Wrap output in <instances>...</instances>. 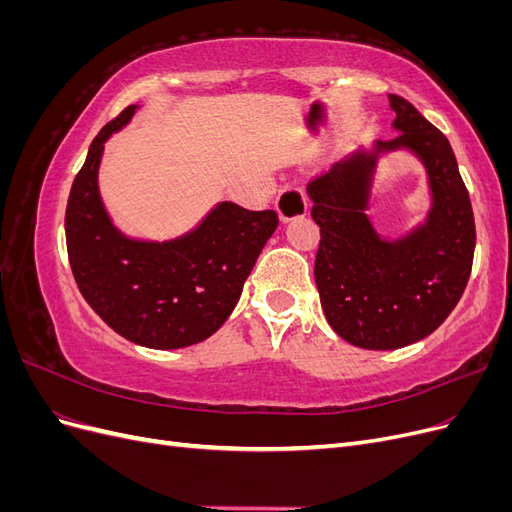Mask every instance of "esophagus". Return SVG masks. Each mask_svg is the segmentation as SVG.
<instances>
[{"label": "esophagus", "mask_w": 512, "mask_h": 512, "mask_svg": "<svg viewBox=\"0 0 512 512\" xmlns=\"http://www.w3.org/2000/svg\"><path fill=\"white\" fill-rule=\"evenodd\" d=\"M275 211H277V215H280L282 224L305 218V215H307V196L299 188H288L280 196H277Z\"/></svg>", "instance_id": "34e87169"}]
</instances>
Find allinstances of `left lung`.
I'll use <instances>...</instances> for the list:
<instances>
[{
	"label": "left lung",
	"mask_w": 512,
	"mask_h": 512,
	"mask_svg": "<svg viewBox=\"0 0 512 512\" xmlns=\"http://www.w3.org/2000/svg\"><path fill=\"white\" fill-rule=\"evenodd\" d=\"M397 132L356 147L307 185L320 226L314 277L322 312L348 344L395 350L436 331L470 280L474 215L448 138L416 108L389 96ZM408 152L426 170L430 207L406 233L382 236L370 220L379 162Z\"/></svg>",
	"instance_id": "1"
}]
</instances>
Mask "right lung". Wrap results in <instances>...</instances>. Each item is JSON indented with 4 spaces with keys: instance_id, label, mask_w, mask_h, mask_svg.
Returning <instances> with one entry per match:
<instances>
[{
    "instance_id": "right-lung-1",
    "label": "right lung",
    "mask_w": 512,
    "mask_h": 512,
    "mask_svg": "<svg viewBox=\"0 0 512 512\" xmlns=\"http://www.w3.org/2000/svg\"><path fill=\"white\" fill-rule=\"evenodd\" d=\"M138 108L106 123L72 183L68 258L83 299L115 333L153 350L188 348L211 337L235 309L277 215L222 200L179 237L126 235L104 207L98 173L106 141Z\"/></svg>"
}]
</instances>
